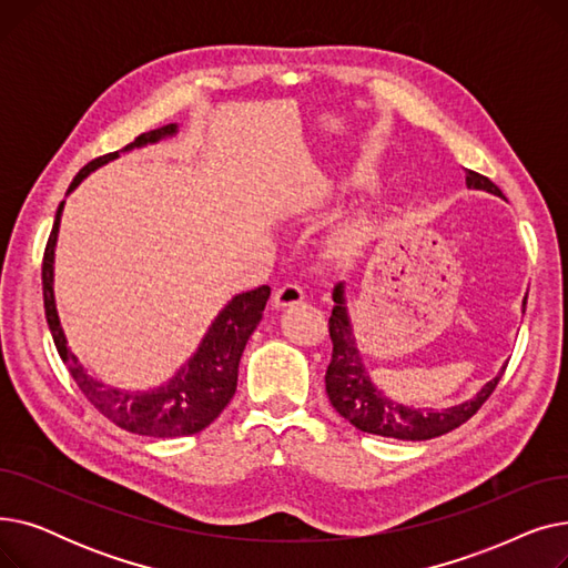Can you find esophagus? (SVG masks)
Segmentation results:
<instances>
[{
	"instance_id": "1",
	"label": "esophagus",
	"mask_w": 568,
	"mask_h": 568,
	"mask_svg": "<svg viewBox=\"0 0 568 568\" xmlns=\"http://www.w3.org/2000/svg\"><path fill=\"white\" fill-rule=\"evenodd\" d=\"M304 287L296 285V283H285L283 287H278L274 292V306L276 308H287L294 304H302L304 302Z\"/></svg>"
}]
</instances>
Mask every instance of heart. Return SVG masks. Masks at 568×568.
<instances>
[{"instance_id":"heart-1","label":"heart","mask_w":568,"mask_h":568,"mask_svg":"<svg viewBox=\"0 0 568 568\" xmlns=\"http://www.w3.org/2000/svg\"><path fill=\"white\" fill-rule=\"evenodd\" d=\"M371 232H373V225L368 219H364V216L349 219L343 225H338V230L334 232V248L341 255L359 253L368 244Z\"/></svg>"}]
</instances>
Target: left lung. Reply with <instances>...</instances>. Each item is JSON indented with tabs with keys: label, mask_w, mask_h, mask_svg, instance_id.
Listing matches in <instances>:
<instances>
[{
	"label": "left lung",
	"mask_w": 568,
	"mask_h": 568,
	"mask_svg": "<svg viewBox=\"0 0 568 568\" xmlns=\"http://www.w3.org/2000/svg\"><path fill=\"white\" fill-rule=\"evenodd\" d=\"M467 189L486 191L501 197V191L490 182L488 176L467 170L465 174ZM334 311L329 317V336L334 343L332 364L326 368L324 382H326V396H329L334 409L349 422L356 430L379 435V437H394V439H433L444 433H452L454 428L463 426L469 416L476 414L488 396L495 392L499 377L504 375V368L486 382L476 396H471L465 403L433 409V407H412L403 405L394 398L386 396L382 389H377L375 382L368 375V368L364 364V356L359 352V343L354 338V326L347 311V296H345V283L334 285ZM527 296L523 300V313H525Z\"/></svg>",
	"instance_id": "obj_1"
}]
</instances>
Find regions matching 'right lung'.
Listing matches in <instances>:
<instances>
[{
  "instance_id": "right-lung-1",
  "label": "right lung",
  "mask_w": 568,
  "mask_h": 568,
  "mask_svg": "<svg viewBox=\"0 0 568 568\" xmlns=\"http://www.w3.org/2000/svg\"><path fill=\"white\" fill-rule=\"evenodd\" d=\"M179 126L168 124L156 131H149L138 135L131 144H126L119 152L108 156L94 159L87 163L71 182L69 193H73L87 174L103 168L105 163L119 159V154H129L133 149L156 144L165 138L176 135ZM64 202L59 204L54 225L48 239L45 255H43V304H45V320L50 326L52 341L57 345L59 356L69 366L80 392L87 396L103 416L119 428H124L135 435L146 437H184L195 435L212 424L216 416L225 409L236 392V377H239V362H242L244 347L257 324L262 320L264 306L268 294V285L255 287L251 292L234 294L232 300L223 306V311L209 324L206 334L202 336L197 349L191 359L179 366V371L168 377L163 384L152 386V389H122V386H112L94 375L80 364L73 349L69 347V338L64 334L62 320L57 313L54 302V248L59 236V223H62Z\"/></svg>"
}]
</instances>
